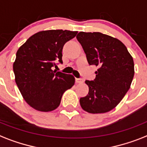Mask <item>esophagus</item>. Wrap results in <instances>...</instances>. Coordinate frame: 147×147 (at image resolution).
I'll use <instances>...</instances> for the list:
<instances>
[{"label": "esophagus", "instance_id": "34e87169", "mask_svg": "<svg viewBox=\"0 0 147 147\" xmlns=\"http://www.w3.org/2000/svg\"><path fill=\"white\" fill-rule=\"evenodd\" d=\"M76 82L77 84H81V83H83L84 81L82 79H80V78H76Z\"/></svg>", "mask_w": 147, "mask_h": 147}]
</instances>
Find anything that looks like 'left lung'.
<instances>
[{
	"mask_svg": "<svg viewBox=\"0 0 147 147\" xmlns=\"http://www.w3.org/2000/svg\"><path fill=\"white\" fill-rule=\"evenodd\" d=\"M90 65L98 66L94 81H86L88 95L80 99L87 113H108L117 107L131 88L133 57L119 39L100 32H79L76 36Z\"/></svg>",
	"mask_w": 147,
	"mask_h": 147,
	"instance_id": "obj_1",
	"label": "left lung"
}]
</instances>
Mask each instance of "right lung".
Masks as SVG:
<instances>
[{"instance_id":"add662e5","label":"right lung","mask_w":147,"mask_h":147,"mask_svg":"<svg viewBox=\"0 0 147 147\" xmlns=\"http://www.w3.org/2000/svg\"><path fill=\"white\" fill-rule=\"evenodd\" d=\"M78 32L46 30L37 32L16 52L13 63L15 82L26 102L35 110L51 112L59 107L65 90L75 84V77L52 69L62 61L63 45Z\"/></svg>"}]
</instances>
